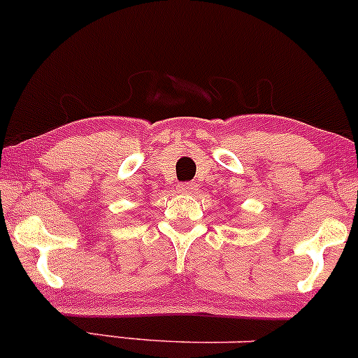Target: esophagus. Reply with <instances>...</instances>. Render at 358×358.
Returning <instances> with one entry per match:
<instances>
[{
  "label": "esophagus",
  "instance_id": "1",
  "mask_svg": "<svg viewBox=\"0 0 358 358\" xmlns=\"http://www.w3.org/2000/svg\"><path fill=\"white\" fill-rule=\"evenodd\" d=\"M179 191L184 194H194L198 191V184L196 182H184L179 186Z\"/></svg>",
  "mask_w": 358,
  "mask_h": 358
}]
</instances>
